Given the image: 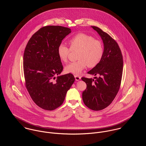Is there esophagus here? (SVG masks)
Returning a JSON list of instances; mask_svg holds the SVG:
<instances>
[{"instance_id": "esophagus-1", "label": "esophagus", "mask_w": 146, "mask_h": 146, "mask_svg": "<svg viewBox=\"0 0 146 146\" xmlns=\"http://www.w3.org/2000/svg\"><path fill=\"white\" fill-rule=\"evenodd\" d=\"M75 80L76 81H78L81 79V77L79 76H78V75H75Z\"/></svg>"}]
</instances>
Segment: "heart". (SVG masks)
Segmentation results:
<instances>
[{"mask_svg": "<svg viewBox=\"0 0 146 146\" xmlns=\"http://www.w3.org/2000/svg\"><path fill=\"white\" fill-rule=\"evenodd\" d=\"M68 43L70 48L63 44H60L57 48V54L63 62L68 61L71 51L78 50L77 60L70 63L65 67L67 73L80 74L88 66L89 67L96 66L101 61L104 54V47L100 40L85 33H78L70 38Z\"/></svg>", "mask_w": 146, "mask_h": 146, "instance_id": "1", "label": "heart"}]
</instances>
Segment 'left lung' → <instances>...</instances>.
<instances>
[{"mask_svg": "<svg viewBox=\"0 0 146 146\" xmlns=\"http://www.w3.org/2000/svg\"><path fill=\"white\" fill-rule=\"evenodd\" d=\"M101 36L104 44L103 57L88 74L98 75L96 80L82 77L86 88L83 91L84 104L94 111L104 109L112 103L120 88L123 59L120 48L110 35L96 26H92Z\"/></svg>", "mask_w": 146, "mask_h": 146, "instance_id": "8db88e82", "label": "left lung"}]
</instances>
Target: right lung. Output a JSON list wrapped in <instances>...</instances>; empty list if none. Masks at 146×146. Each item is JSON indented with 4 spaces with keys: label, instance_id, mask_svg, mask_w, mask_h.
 I'll return each mask as SVG.
<instances>
[{
    "label": "right lung",
    "instance_id": "1",
    "mask_svg": "<svg viewBox=\"0 0 146 146\" xmlns=\"http://www.w3.org/2000/svg\"><path fill=\"white\" fill-rule=\"evenodd\" d=\"M70 33V29L61 26H44L33 35L24 51L26 88L34 103L45 110L61 106L75 82L72 74L58 76L63 67L57 48Z\"/></svg>",
    "mask_w": 146,
    "mask_h": 146
}]
</instances>
